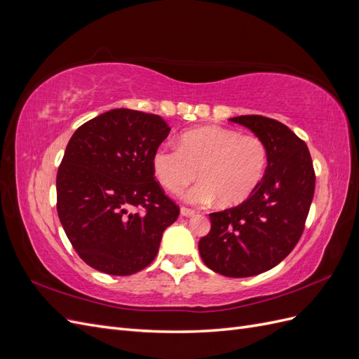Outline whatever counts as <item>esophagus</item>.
<instances>
[{
	"mask_svg": "<svg viewBox=\"0 0 359 359\" xmlns=\"http://www.w3.org/2000/svg\"><path fill=\"white\" fill-rule=\"evenodd\" d=\"M194 214H196V211H194V210L186 208V206H182V208H181V215L182 217H193Z\"/></svg>",
	"mask_w": 359,
	"mask_h": 359,
	"instance_id": "1",
	"label": "esophagus"
}]
</instances>
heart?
<instances>
[{
    "label": "heart",
    "mask_w": 359,
    "mask_h": 359,
    "mask_svg": "<svg viewBox=\"0 0 359 359\" xmlns=\"http://www.w3.org/2000/svg\"><path fill=\"white\" fill-rule=\"evenodd\" d=\"M266 165L262 139L220 126L190 130L180 137V147L161 145L153 154L154 175L172 193H181L198 172L202 181L186 194L187 202L198 205L247 201L262 182Z\"/></svg>",
    "instance_id": "heart-1"
}]
</instances>
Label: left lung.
<instances>
[{
  "instance_id": "8db88e82",
  "label": "left lung",
  "mask_w": 359,
  "mask_h": 359,
  "mask_svg": "<svg viewBox=\"0 0 359 359\" xmlns=\"http://www.w3.org/2000/svg\"><path fill=\"white\" fill-rule=\"evenodd\" d=\"M268 148L262 182L247 201L211 212V231L201 238L203 264L226 277H252L274 268L299 241L314 194L310 151L292 130L273 118H231Z\"/></svg>"
}]
</instances>
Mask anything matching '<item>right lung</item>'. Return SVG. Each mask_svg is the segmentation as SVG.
<instances>
[{"label":"right lung","instance_id":"obj_1","mask_svg":"<svg viewBox=\"0 0 359 359\" xmlns=\"http://www.w3.org/2000/svg\"><path fill=\"white\" fill-rule=\"evenodd\" d=\"M170 128L158 115L112 109L73 133L57 173V211L85 264L132 276L157 256L178 219L153 172V154Z\"/></svg>","mask_w":359,"mask_h":359}]
</instances>
